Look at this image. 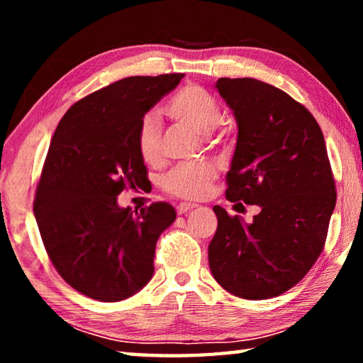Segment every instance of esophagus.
Masks as SVG:
<instances>
[{"mask_svg":"<svg viewBox=\"0 0 363 363\" xmlns=\"http://www.w3.org/2000/svg\"><path fill=\"white\" fill-rule=\"evenodd\" d=\"M194 208H196V205H194V203H179L176 206V211H177V214H186L187 211H190V210H194Z\"/></svg>","mask_w":363,"mask_h":363,"instance_id":"34e87169","label":"esophagus"}]
</instances>
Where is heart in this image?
I'll use <instances>...</instances> for the list:
<instances>
[{
  "label": "heart",
  "mask_w": 363,
  "mask_h": 363,
  "mask_svg": "<svg viewBox=\"0 0 363 363\" xmlns=\"http://www.w3.org/2000/svg\"><path fill=\"white\" fill-rule=\"evenodd\" d=\"M164 112L199 134H210L223 116L219 102L208 91L194 84L177 91L167 104ZM136 145L145 163L155 164L162 160V125L157 115L149 113L140 120ZM214 177L216 169L210 163L177 164L163 176L162 187L177 199L199 200L208 192Z\"/></svg>",
  "instance_id": "b5f03b06"
}]
</instances>
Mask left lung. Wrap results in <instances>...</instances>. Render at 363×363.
<instances>
[{
    "label": "left lung",
    "instance_id": "left-lung-1",
    "mask_svg": "<svg viewBox=\"0 0 363 363\" xmlns=\"http://www.w3.org/2000/svg\"><path fill=\"white\" fill-rule=\"evenodd\" d=\"M238 138L225 196L257 205L245 224L214 206L208 247L213 277L232 294L267 299L290 290L320 256L336 189L320 126L303 104L255 78H219Z\"/></svg>",
    "mask_w": 363,
    "mask_h": 363
}]
</instances>
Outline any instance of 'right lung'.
Segmentation results:
<instances>
[{"label": "right lung", "instance_id": "obj_1", "mask_svg": "<svg viewBox=\"0 0 363 363\" xmlns=\"http://www.w3.org/2000/svg\"><path fill=\"white\" fill-rule=\"evenodd\" d=\"M182 77L123 78L73 104L56 128L33 213L49 259L84 296L116 303L152 279L157 240L174 223V208L157 201L133 211L116 196L147 179L138 126Z\"/></svg>", "mask_w": 363, "mask_h": 363}]
</instances>
